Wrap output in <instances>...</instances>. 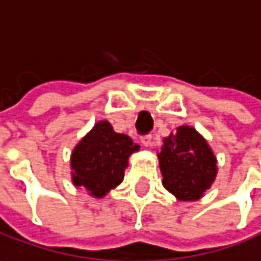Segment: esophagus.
Listing matches in <instances>:
<instances>
[{
	"mask_svg": "<svg viewBox=\"0 0 261 261\" xmlns=\"http://www.w3.org/2000/svg\"><path fill=\"white\" fill-rule=\"evenodd\" d=\"M140 140H142L143 146H146V147H150V146H152V136H150V134L143 136Z\"/></svg>",
	"mask_w": 261,
	"mask_h": 261,
	"instance_id": "esophagus-1",
	"label": "esophagus"
}]
</instances>
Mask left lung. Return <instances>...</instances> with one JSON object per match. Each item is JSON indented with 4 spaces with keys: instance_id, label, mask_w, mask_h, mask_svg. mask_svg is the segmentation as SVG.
<instances>
[{
    "instance_id": "8db88e82",
    "label": "left lung",
    "mask_w": 261,
    "mask_h": 261,
    "mask_svg": "<svg viewBox=\"0 0 261 261\" xmlns=\"http://www.w3.org/2000/svg\"><path fill=\"white\" fill-rule=\"evenodd\" d=\"M164 187L178 200H198L218 172L216 158L206 140L188 125H181L164 140L158 153Z\"/></svg>"
}]
</instances>
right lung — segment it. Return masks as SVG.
Returning <instances> with one entry per match:
<instances>
[{
	"instance_id": "add662e5",
	"label": "right lung",
	"mask_w": 261,
	"mask_h": 261,
	"mask_svg": "<svg viewBox=\"0 0 261 261\" xmlns=\"http://www.w3.org/2000/svg\"><path fill=\"white\" fill-rule=\"evenodd\" d=\"M139 149L128 136L115 133L108 121H99L71 154L74 186L103 197L121 184L130 154Z\"/></svg>"
}]
</instances>
